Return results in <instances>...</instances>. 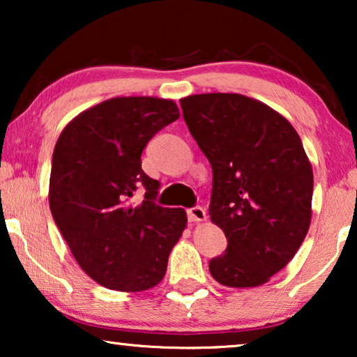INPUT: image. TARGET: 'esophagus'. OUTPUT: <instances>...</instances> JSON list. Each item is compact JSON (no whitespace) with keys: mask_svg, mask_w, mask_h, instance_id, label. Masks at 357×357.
Wrapping results in <instances>:
<instances>
[{"mask_svg":"<svg viewBox=\"0 0 357 357\" xmlns=\"http://www.w3.org/2000/svg\"><path fill=\"white\" fill-rule=\"evenodd\" d=\"M187 216L190 222H199L206 219V211L202 206H195L187 209Z\"/></svg>","mask_w":357,"mask_h":357,"instance_id":"obj_1","label":"esophagus"}]
</instances>
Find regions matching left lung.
Segmentation results:
<instances>
[{
    "instance_id": "obj_1",
    "label": "left lung",
    "mask_w": 357,
    "mask_h": 357,
    "mask_svg": "<svg viewBox=\"0 0 357 357\" xmlns=\"http://www.w3.org/2000/svg\"><path fill=\"white\" fill-rule=\"evenodd\" d=\"M213 169L209 216L227 238L209 273L229 287L261 286L292 260L312 219L314 174L289 121L242 94L180 100Z\"/></svg>"
}]
</instances>
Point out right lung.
I'll return each mask as SVG.
<instances>
[{
    "instance_id": "1",
    "label": "right lung",
    "mask_w": 357,
    "mask_h": 357,
    "mask_svg": "<svg viewBox=\"0 0 357 357\" xmlns=\"http://www.w3.org/2000/svg\"><path fill=\"white\" fill-rule=\"evenodd\" d=\"M178 116L174 100L114 97L73 119L56 141L52 216L77 265L100 286L139 292L159 284L167 271L187 213L154 203L159 182L143 172L141 154ZM138 189L146 193L136 205Z\"/></svg>"
}]
</instances>
